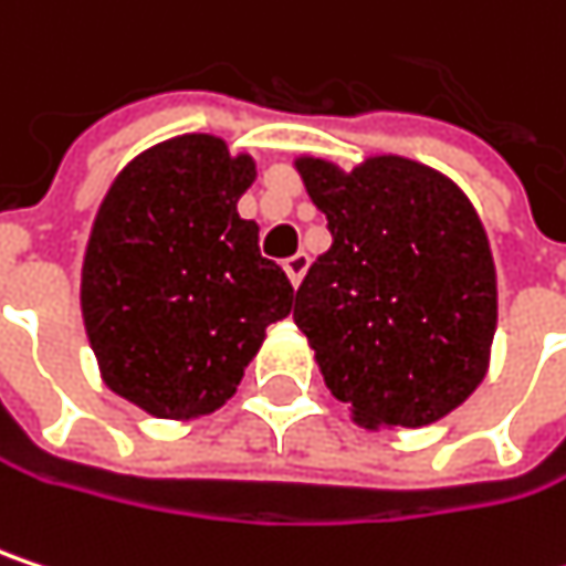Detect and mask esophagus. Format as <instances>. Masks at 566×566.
<instances>
[{
  "label": "esophagus",
  "mask_w": 566,
  "mask_h": 566,
  "mask_svg": "<svg viewBox=\"0 0 566 566\" xmlns=\"http://www.w3.org/2000/svg\"><path fill=\"white\" fill-rule=\"evenodd\" d=\"M307 265H311V255H307V252H294V255H287V259H284V272H287L291 284H297L301 279H304Z\"/></svg>",
  "instance_id": "esophagus-1"
}]
</instances>
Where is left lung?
Instances as JSON below:
<instances>
[{
  "label": "left lung",
  "mask_w": 566,
  "mask_h": 566,
  "mask_svg": "<svg viewBox=\"0 0 566 566\" xmlns=\"http://www.w3.org/2000/svg\"><path fill=\"white\" fill-rule=\"evenodd\" d=\"M331 249L294 294L324 382L363 424L421 428L483 382L495 334V269L463 190L408 158L356 171L304 158Z\"/></svg>",
  "instance_id": "left-lung-1"
}]
</instances>
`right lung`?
I'll return each instance as SVG.
<instances>
[{"mask_svg":"<svg viewBox=\"0 0 566 566\" xmlns=\"http://www.w3.org/2000/svg\"><path fill=\"white\" fill-rule=\"evenodd\" d=\"M245 155L180 135L113 180L83 259V324L103 379L158 418H197L230 398L294 287L235 213Z\"/></svg>","mask_w":566,"mask_h":566,"instance_id":"add662e5","label":"right lung"}]
</instances>
